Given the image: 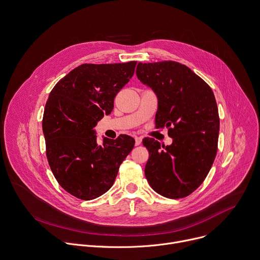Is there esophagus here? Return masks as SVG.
<instances>
[{
    "instance_id": "obj_1",
    "label": "esophagus",
    "mask_w": 260,
    "mask_h": 260,
    "mask_svg": "<svg viewBox=\"0 0 260 260\" xmlns=\"http://www.w3.org/2000/svg\"><path fill=\"white\" fill-rule=\"evenodd\" d=\"M135 145L136 146H139L141 143H142V138H140V137H135Z\"/></svg>"
}]
</instances>
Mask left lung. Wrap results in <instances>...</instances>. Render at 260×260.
Wrapping results in <instances>:
<instances>
[{
	"instance_id": "1",
	"label": "left lung",
	"mask_w": 260,
	"mask_h": 260,
	"mask_svg": "<svg viewBox=\"0 0 260 260\" xmlns=\"http://www.w3.org/2000/svg\"><path fill=\"white\" fill-rule=\"evenodd\" d=\"M138 79L157 95V128L168 127L171 145L145 138V176L158 194L182 199L206 179L216 157L219 114L211 87L188 67L173 60L139 62Z\"/></svg>"
}]
</instances>
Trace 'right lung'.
<instances>
[{
  "instance_id": "add662e5",
  "label": "right lung",
  "mask_w": 260,
  "mask_h": 260,
  "mask_svg": "<svg viewBox=\"0 0 260 260\" xmlns=\"http://www.w3.org/2000/svg\"><path fill=\"white\" fill-rule=\"evenodd\" d=\"M137 61L83 63L60 79L45 105L42 128L49 167L60 186L83 201L112 186L135 140L121 135L98 144L96 125L111 113L114 99L133 77Z\"/></svg>"
}]
</instances>
